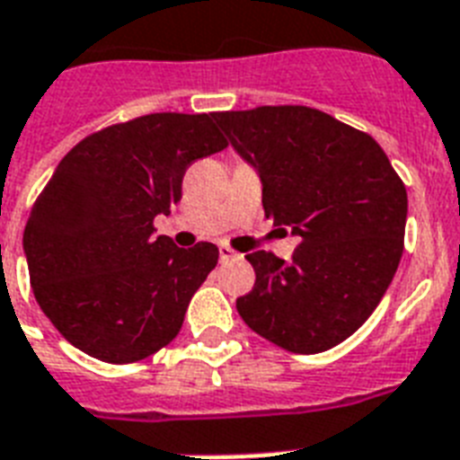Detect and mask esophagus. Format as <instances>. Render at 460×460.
Instances as JSON below:
<instances>
[{"instance_id": "34e87169", "label": "esophagus", "mask_w": 460, "mask_h": 460, "mask_svg": "<svg viewBox=\"0 0 460 460\" xmlns=\"http://www.w3.org/2000/svg\"><path fill=\"white\" fill-rule=\"evenodd\" d=\"M218 253H220V263H227V261L240 259V253L234 252V249L227 247V244H220V247H218Z\"/></svg>"}]
</instances>
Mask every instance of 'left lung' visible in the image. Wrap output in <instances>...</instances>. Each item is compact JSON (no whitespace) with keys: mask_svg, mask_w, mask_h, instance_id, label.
Masks as SVG:
<instances>
[{"mask_svg":"<svg viewBox=\"0 0 460 460\" xmlns=\"http://www.w3.org/2000/svg\"><path fill=\"white\" fill-rule=\"evenodd\" d=\"M263 185L273 226L299 237L292 261L252 252L249 328L294 354H321L361 328L403 253L409 197L368 132L308 106L213 113Z\"/></svg>","mask_w":460,"mask_h":460,"instance_id":"8db88e82","label":"left lung"}]
</instances>
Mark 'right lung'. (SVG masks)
I'll use <instances>...</instances> for the list:
<instances>
[{
  "instance_id": "obj_1",
  "label": "right lung",
  "mask_w": 460,
  "mask_h": 460,
  "mask_svg": "<svg viewBox=\"0 0 460 460\" xmlns=\"http://www.w3.org/2000/svg\"><path fill=\"white\" fill-rule=\"evenodd\" d=\"M213 113H149L92 132L57 166L23 233L32 294L73 347L135 363L175 340L218 247L180 249L154 218L197 159L226 149Z\"/></svg>"
}]
</instances>
